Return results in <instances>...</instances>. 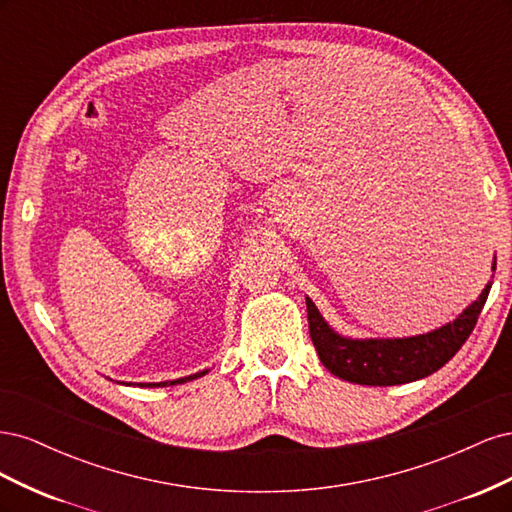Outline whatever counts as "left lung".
<instances>
[{
	"instance_id": "left-lung-1",
	"label": "left lung",
	"mask_w": 512,
	"mask_h": 512,
	"mask_svg": "<svg viewBox=\"0 0 512 512\" xmlns=\"http://www.w3.org/2000/svg\"><path fill=\"white\" fill-rule=\"evenodd\" d=\"M209 369H203L198 371V374H192V376H185V378H177V380H168V382H138V384H132V382H119V384H126V386H141V389H156V386H175V384H183V382H190V380H196L200 376H205Z\"/></svg>"
}]
</instances>
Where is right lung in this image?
Listing matches in <instances>:
<instances>
[{
    "label": "right lung",
    "instance_id": "obj_1",
    "mask_svg": "<svg viewBox=\"0 0 512 512\" xmlns=\"http://www.w3.org/2000/svg\"><path fill=\"white\" fill-rule=\"evenodd\" d=\"M495 271V258L493 267ZM491 280L463 312L442 327L410 337H348L337 333L324 320L316 303L305 297L309 335L320 356V363L333 376L365 386H397L423 380L444 367L466 344L483 309Z\"/></svg>",
    "mask_w": 512,
    "mask_h": 512
}]
</instances>
